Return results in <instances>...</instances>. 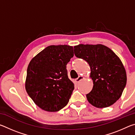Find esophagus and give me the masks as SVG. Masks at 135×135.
Segmentation results:
<instances>
[{"instance_id": "obj_1", "label": "esophagus", "mask_w": 135, "mask_h": 135, "mask_svg": "<svg viewBox=\"0 0 135 135\" xmlns=\"http://www.w3.org/2000/svg\"><path fill=\"white\" fill-rule=\"evenodd\" d=\"M83 79H84V77H83V76H79L78 78H77V79H76V82H79L80 81H81V80H83Z\"/></svg>"}]
</instances>
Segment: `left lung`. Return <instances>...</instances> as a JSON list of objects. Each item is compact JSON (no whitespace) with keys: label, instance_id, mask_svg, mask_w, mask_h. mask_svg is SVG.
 <instances>
[{"label":"left lung","instance_id":"left-lung-1","mask_svg":"<svg viewBox=\"0 0 135 135\" xmlns=\"http://www.w3.org/2000/svg\"><path fill=\"white\" fill-rule=\"evenodd\" d=\"M74 55L90 65L93 86L86 95L89 102L97 108L114 104L122 96L126 85L125 68L120 58L102 45L80 44L74 47Z\"/></svg>","mask_w":135,"mask_h":135}]
</instances>
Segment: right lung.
<instances>
[{
	"instance_id": "obj_1",
	"label": "right lung",
	"mask_w": 135,
	"mask_h": 135,
	"mask_svg": "<svg viewBox=\"0 0 135 135\" xmlns=\"http://www.w3.org/2000/svg\"><path fill=\"white\" fill-rule=\"evenodd\" d=\"M73 56V46L51 45L30 62L26 89L43 110L58 111L67 105L74 85L68 79L66 65Z\"/></svg>"
}]
</instances>
